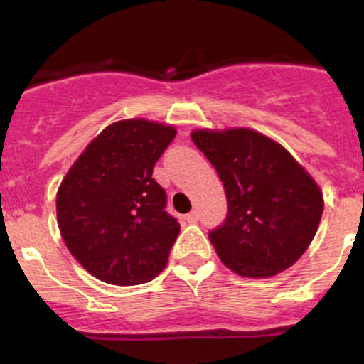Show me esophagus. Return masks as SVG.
Returning <instances> with one entry per match:
<instances>
[{"instance_id": "1", "label": "esophagus", "mask_w": 364, "mask_h": 364, "mask_svg": "<svg viewBox=\"0 0 364 364\" xmlns=\"http://www.w3.org/2000/svg\"><path fill=\"white\" fill-rule=\"evenodd\" d=\"M185 219H186L188 223H190V224H195L196 220H198V212H196V210L190 212V214H186V215H185Z\"/></svg>"}]
</instances>
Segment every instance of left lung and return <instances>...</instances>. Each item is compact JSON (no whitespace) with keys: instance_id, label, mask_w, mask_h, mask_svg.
Instances as JSON below:
<instances>
[{"instance_id":"8db88e82","label":"left lung","mask_w":364,"mask_h":364,"mask_svg":"<svg viewBox=\"0 0 364 364\" xmlns=\"http://www.w3.org/2000/svg\"><path fill=\"white\" fill-rule=\"evenodd\" d=\"M193 144L214 166L228 215L208 232L220 262L243 277H270L306 252L323 196L282 145L250 128L196 129Z\"/></svg>"}]
</instances>
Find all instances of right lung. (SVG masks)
Returning <instances> with one entry per match:
<instances>
[{"label":"right lung","instance_id":"right-lung-1","mask_svg":"<svg viewBox=\"0 0 364 364\" xmlns=\"http://www.w3.org/2000/svg\"><path fill=\"white\" fill-rule=\"evenodd\" d=\"M176 129L147 119L104 128L63 178L56 196L63 241L94 277L114 286L152 281L168 265L179 223L152 178Z\"/></svg>","mask_w":364,"mask_h":364}]
</instances>
